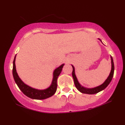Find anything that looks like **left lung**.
Segmentation results:
<instances>
[{"label": "left lung", "instance_id": "1", "mask_svg": "<svg viewBox=\"0 0 125 125\" xmlns=\"http://www.w3.org/2000/svg\"><path fill=\"white\" fill-rule=\"evenodd\" d=\"M98 39L102 42V41L100 39ZM110 58H111V62H112V69H111V72L110 74H109V76L102 84L100 85V86L95 87V88H86L81 85V84L79 83V82L78 81L77 78L76 74H75L74 67L72 65V68H73L72 76H73V80H74V85L75 86H76V88L80 92H81V93H85V94H96L97 93H98V92L102 91V90H103L104 89H105L108 86V85L110 83L111 81H112L113 77V75H114V65L113 59L112 56H110Z\"/></svg>", "mask_w": 125, "mask_h": 125}]
</instances>
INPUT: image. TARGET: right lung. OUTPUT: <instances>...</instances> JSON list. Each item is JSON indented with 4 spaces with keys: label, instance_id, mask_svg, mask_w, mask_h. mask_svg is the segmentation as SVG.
Wrapping results in <instances>:
<instances>
[{
    "label": "right lung",
    "instance_id": "add662e5",
    "mask_svg": "<svg viewBox=\"0 0 125 125\" xmlns=\"http://www.w3.org/2000/svg\"><path fill=\"white\" fill-rule=\"evenodd\" d=\"M15 59H16V56H15L14 60L13 61V77L19 88L25 95L32 99H35V100H44V99L48 98L52 96L56 93L57 87V78L62 71L64 64L61 65L54 71L53 73V77L52 82L50 86L45 89L39 90L26 85L20 79L16 72V66H15Z\"/></svg>",
    "mask_w": 125,
    "mask_h": 125
}]
</instances>
